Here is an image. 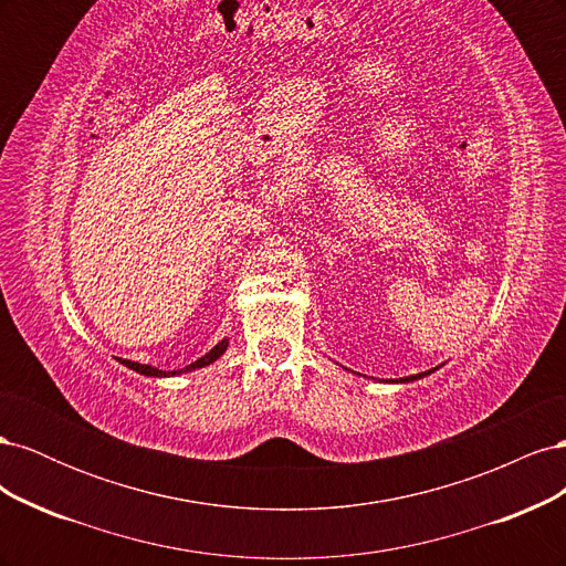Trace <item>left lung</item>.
Instances as JSON below:
<instances>
[{
  "label": "left lung",
  "mask_w": 566,
  "mask_h": 566,
  "mask_svg": "<svg viewBox=\"0 0 566 566\" xmlns=\"http://www.w3.org/2000/svg\"><path fill=\"white\" fill-rule=\"evenodd\" d=\"M422 375H430V370H427V373H418V375H410V378H403L401 382H410V380H418V378H422Z\"/></svg>",
  "instance_id": "8db88e82"
}]
</instances>
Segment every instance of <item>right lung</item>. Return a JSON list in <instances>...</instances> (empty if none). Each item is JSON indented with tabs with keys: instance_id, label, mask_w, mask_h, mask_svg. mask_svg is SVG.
Segmentation results:
<instances>
[{
	"instance_id": "obj_1",
	"label": "right lung",
	"mask_w": 566,
	"mask_h": 566,
	"mask_svg": "<svg viewBox=\"0 0 566 566\" xmlns=\"http://www.w3.org/2000/svg\"><path fill=\"white\" fill-rule=\"evenodd\" d=\"M227 347H229V342L227 339H221L219 345L214 347V349H210L208 354H205L202 358H198L196 364H191V366H186V368H179V370H158V368H150V366H144V364H136V361H127V358H119V361H123L127 368H132V370H136V373H142V375H150V378H167V375H177V373H188V370H196V368H202V366H210L212 361H217V358L227 352Z\"/></svg>"
}]
</instances>
